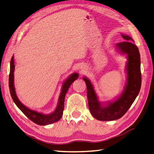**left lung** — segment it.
I'll list each match as a JSON object with an SVG mask.
<instances>
[{
	"instance_id": "8db88e82",
	"label": "left lung",
	"mask_w": 154,
	"mask_h": 154,
	"mask_svg": "<svg viewBox=\"0 0 154 154\" xmlns=\"http://www.w3.org/2000/svg\"><path fill=\"white\" fill-rule=\"evenodd\" d=\"M125 42L116 45L118 51L127 54L126 63L127 82L124 91L116 100L102 103L99 101L91 82L84 77L87 88L88 107L92 116L101 121H112L123 116L131 107L139 93L141 86L140 56L138 47L134 44V40L128 35L121 34Z\"/></svg>"
}]
</instances>
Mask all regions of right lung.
<instances>
[{
  "instance_id": "obj_1",
  "label": "right lung",
  "mask_w": 154,
  "mask_h": 154,
  "mask_svg": "<svg viewBox=\"0 0 154 154\" xmlns=\"http://www.w3.org/2000/svg\"><path fill=\"white\" fill-rule=\"evenodd\" d=\"M14 57L12 56L10 61V71L9 75V88L11 96L14 101V103L17 106V107L21 110L23 114L29 119L34 122L35 124L40 125H45L54 123L58 122L60 119L63 111H64V100L66 94L68 92V90L69 88L70 85L73 83L74 81L77 79L79 77V74L77 73H72L71 75L67 79L63 82V85L62 86V90L60 94V96L58 98L57 107L55 109V111L49 115H44L37 111H33L29 108H27L26 106L23 105L21 102L19 101L18 97L15 93V87H14Z\"/></svg>"
}]
</instances>
